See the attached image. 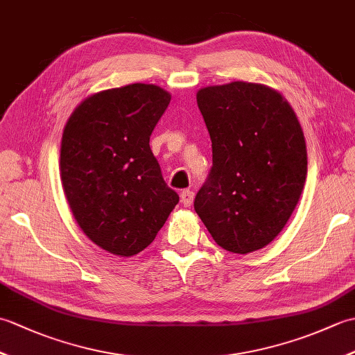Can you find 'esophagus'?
Wrapping results in <instances>:
<instances>
[{"instance_id": "1", "label": "esophagus", "mask_w": 355, "mask_h": 355, "mask_svg": "<svg viewBox=\"0 0 355 355\" xmlns=\"http://www.w3.org/2000/svg\"><path fill=\"white\" fill-rule=\"evenodd\" d=\"M193 198H195V193H193L191 189H184V191L182 192V195H180V200H182L184 207L192 206Z\"/></svg>"}]
</instances>
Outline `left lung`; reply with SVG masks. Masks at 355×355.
Segmentation results:
<instances>
[{"label":"left lung","mask_w":355,"mask_h":355,"mask_svg":"<svg viewBox=\"0 0 355 355\" xmlns=\"http://www.w3.org/2000/svg\"><path fill=\"white\" fill-rule=\"evenodd\" d=\"M197 103L214 164L195 197V212L227 252L259 250L281 233L302 195V128L282 94L261 84L201 88Z\"/></svg>","instance_id":"1"}]
</instances>
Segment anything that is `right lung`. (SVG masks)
<instances>
[{
    "instance_id": "obj_1",
    "label": "right lung",
    "mask_w": 355,
    "mask_h": 355,
    "mask_svg": "<svg viewBox=\"0 0 355 355\" xmlns=\"http://www.w3.org/2000/svg\"><path fill=\"white\" fill-rule=\"evenodd\" d=\"M171 94L153 84L105 89L67 120L61 180L85 235L108 253L134 256L153 243L177 206L149 137Z\"/></svg>"
}]
</instances>
